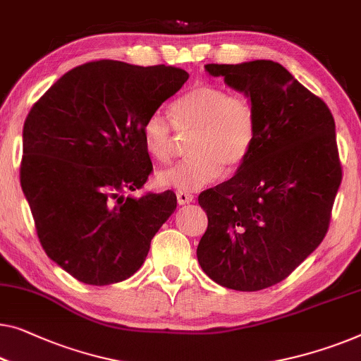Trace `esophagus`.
I'll use <instances>...</instances> for the list:
<instances>
[{
    "label": "esophagus",
    "mask_w": 361,
    "mask_h": 361,
    "mask_svg": "<svg viewBox=\"0 0 361 361\" xmlns=\"http://www.w3.org/2000/svg\"><path fill=\"white\" fill-rule=\"evenodd\" d=\"M176 195H177V203H179V205H185V203H190L193 200L192 193H187V192L179 190L176 193Z\"/></svg>",
    "instance_id": "esophagus-1"
}]
</instances>
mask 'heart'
I'll use <instances>...</instances> for the list:
<instances>
[{"label":"heart","instance_id":"1","mask_svg":"<svg viewBox=\"0 0 361 361\" xmlns=\"http://www.w3.org/2000/svg\"><path fill=\"white\" fill-rule=\"evenodd\" d=\"M174 119L163 109L151 112L143 123V142L161 164L176 154V130L192 135V158L158 172L161 187L180 192L202 189L247 161L257 137V116L252 102L213 85L195 86L174 104Z\"/></svg>","mask_w":361,"mask_h":361}]
</instances>
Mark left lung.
I'll use <instances>...</instances> for the list:
<instances>
[{
  "label": "left lung",
  "mask_w": 361,
  "mask_h": 361,
  "mask_svg": "<svg viewBox=\"0 0 361 361\" xmlns=\"http://www.w3.org/2000/svg\"><path fill=\"white\" fill-rule=\"evenodd\" d=\"M205 70L249 97L257 137L231 179L198 195L208 216L198 264L218 285L259 291L285 280L326 236L342 182L336 122L275 61Z\"/></svg>",
  "instance_id": "obj_1"
}]
</instances>
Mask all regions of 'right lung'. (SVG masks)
Returning a JSON list of instances; mask_svg holds the SVG:
<instances>
[{"label": "right lung", "mask_w": 361, "mask_h": 361, "mask_svg": "<svg viewBox=\"0 0 361 361\" xmlns=\"http://www.w3.org/2000/svg\"><path fill=\"white\" fill-rule=\"evenodd\" d=\"M187 80L174 66L90 61L65 73L30 109L20 187L47 255L82 283L132 276L174 213L171 190L123 193L142 189L153 171L146 117Z\"/></svg>", "instance_id": "1"}]
</instances>
